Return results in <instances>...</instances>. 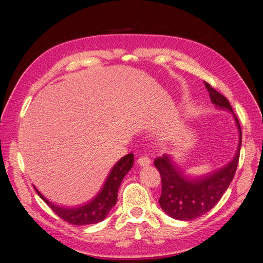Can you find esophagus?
<instances>
[{"mask_svg": "<svg viewBox=\"0 0 263 263\" xmlns=\"http://www.w3.org/2000/svg\"><path fill=\"white\" fill-rule=\"evenodd\" d=\"M150 159L147 156H142L139 159H137V164L140 165V166H147V165L150 164Z\"/></svg>", "mask_w": 263, "mask_h": 263, "instance_id": "obj_1", "label": "esophagus"}]
</instances>
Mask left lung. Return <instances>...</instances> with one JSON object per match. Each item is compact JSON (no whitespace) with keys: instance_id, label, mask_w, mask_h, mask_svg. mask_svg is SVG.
<instances>
[{"instance_id":"left-lung-1","label":"left lung","mask_w":263,"mask_h":263,"mask_svg":"<svg viewBox=\"0 0 263 263\" xmlns=\"http://www.w3.org/2000/svg\"><path fill=\"white\" fill-rule=\"evenodd\" d=\"M204 85L209 91L211 101L216 106L227 108L232 112V107L226 97L212 88L209 83L204 82ZM233 116L239 128V147L233 160L220 171L197 180H187L178 172L170 156L163 155L155 159V166L161 175L162 182L159 202L163 211L171 217L179 220H191L201 216L213 208L228 189L238 167L242 144L240 122L236 115L233 114Z\"/></svg>"}]
</instances>
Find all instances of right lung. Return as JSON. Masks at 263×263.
Returning a JSON list of instances; mask_svg holds the SVG:
<instances>
[{
  "label": "right lung",
  "instance_id": "add662e5",
  "mask_svg": "<svg viewBox=\"0 0 263 263\" xmlns=\"http://www.w3.org/2000/svg\"><path fill=\"white\" fill-rule=\"evenodd\" d=\"M134 162V155L129 154L121 158L113 167L108 175L106 182L97 197L89 203L74 209H66L51 203L36 190L38 195L41 197L55 214H58L65 222L76 225H90L100 223L106 217L109 210L113 208L117 201V192L123 177L132 168Z\"/></svg>",
  "mask_w": 263,
  "mask_h": 263
}]
</instances>
